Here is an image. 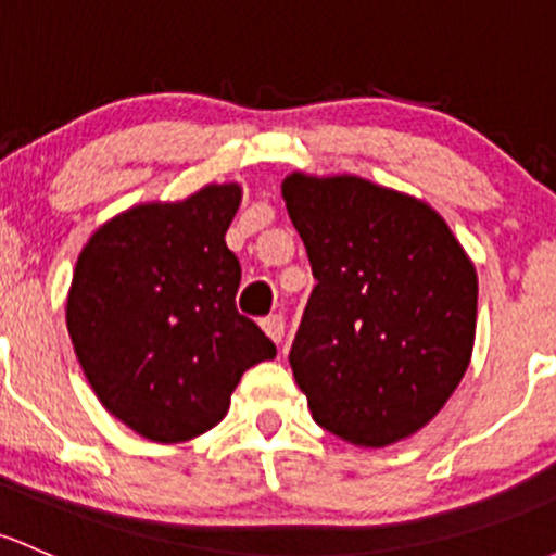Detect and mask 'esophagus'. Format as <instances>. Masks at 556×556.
<instances>
[{
    "label": "esophagus",
    "mask_w": 556,
    "mask_h": 556,
    "mask_svg": "<svg viewBox=\"0 0 556 556\" xmlns=\"http://www.w3.org/2000/svg\"><path fill=\"white\" fill-rule=\"evenodd\" d=\"M261 327L274 343H279L285 338V317H282V314H268V317L261 319Z\"/></svg>",
    "instance_id": "obj_1"
}]
</instances>
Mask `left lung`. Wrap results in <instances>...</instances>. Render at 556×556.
I'll use <instances>...</instances> for the list:
<instances>
[{
  "label": "left lung",
  "mask_w": 556,
  "mask_h": 556,
  "mask_svg": "<svg viewBox=\"0 0 556 556\" xmlns=\"http://www.w3.org/2000/svg\"><path fill=\"white\" fill-rule=\"evenodd\" d=\"M317 279L290 367L323 429L362 447L416 434L469 367L477 271L429 204L354 175L285 178Z\"/></svg>",
  "instance_id": "left-lung-1"
}]
</instances>
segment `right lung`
<instances>
[{
  "instance_id": "right-lung-1",
  "label": "right lung",
  "mask_w": 556,
  "mask_h": 556,
  "mask_svg": "<svg viewBox=\"0 0 556 556\" xmlns=\"http://www.w3.org/2000/svg\"><path fill=\"white\" fill-rule=\"evenodd\" d=\"M237 184L189 200L138 204L79 253L66 325L87 381L111 416L154 442L220 424L244 370L277 346L237 312V255L226 229Z\"/></svg>"
}]
</instances>
